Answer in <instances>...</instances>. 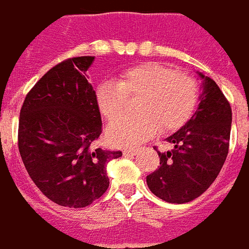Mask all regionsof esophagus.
Wrapping results in <instances>:
<instances>
[{
	"mask_svg": "<svg viewBox=\"0 0 249 249\" xmlns=\"http://www.w3.org/2000/svg\"><path fill=\"white\" fill-rule=\"evenodd\" d=\"M137 151H139L137 148H126V149H124V155H136Z\"/></svg>",
	"mask_w": 249,
	"mask_h": 249,
	"instance_id": "obj_1",
	"label": "esophagus"
}]
</instances>
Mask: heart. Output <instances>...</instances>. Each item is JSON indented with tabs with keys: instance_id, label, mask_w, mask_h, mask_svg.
Segmentation results:
<instances>
[{
	"instance_id": "b5f03b06",
	"label": "heart",
	"mask_w": 249,
	"mask_h": 249,
	"mask_svg": "<svg viewBox=\"0 0 249 249\" xmlns=\"http://www.w3.org/2000/svg\"><path fill=\"white\" fill-rule=\"evenodd\" d=\"M126 96H139L135 116L109 125L108 139L114 145H129L148 139L155 132L181 128L197 103V84L192 76L175 71L159 62H145L124 71L117 82H100L94 89L98 110L109 121L123 114Z\"/></svg>"
}]
</instances>
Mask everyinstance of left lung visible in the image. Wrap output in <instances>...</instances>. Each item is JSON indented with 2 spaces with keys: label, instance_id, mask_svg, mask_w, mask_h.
Here are the masks:
<instances>
[{
  "label": "left lung",
  "instance_id": "left-lung-1",
  "mask_svg": "<svg viewBox=\"0 0 249 249\" xmlns=\"http://www.w3.org/2000/svg\"><path fill=\"white\" fill-rule=\"evenodd\" d=\"M203 80L200 104L191 120L169 136L172 151L157 152L160 167L146 176L153 195L164 201L184 204L203 195L217 178L228 155L232 109L217 84Z\"/></svg>",
  "mask_w": 249,
  "mask_h": 249
}]
</instances>
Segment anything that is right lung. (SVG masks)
Segmentation results:
<instances>
[{"instance_id": "obj_1", "label": "right lung", "mask_w": 249, "mask_h": 249, "mask_svg": "<svg viewBox=\"0 0 249 249\" xmlns=\"http://www.w3.org/2000/svg\"><path fill=\"white\" fill-rule=\"evenodd\" d=\"M94 57L53 66L26 94L18 123V151L30 178L53 203L84 208L109 187L107 164L121 151L93 149L101 132L87 71Z\"/></svg>"}]
</instances>
